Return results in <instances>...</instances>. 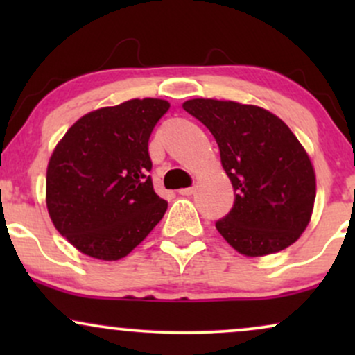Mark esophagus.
I'll return each instance as SVG.
<instances>
[{
    "instance_id": "34e87169",
    "label": "esophagus",
    "mask_w": 355,
    "mask_h": 355,
    "mask_svg": "<svg viewBox=\"0 0 355 355\" xmlns=\"http://www.w3.org/2000/svg\"><path fill=\"white\" fill-rule=\"evenodd\" d=\"M193 191H195L193 187H189V189H180V190H178V193H180V195H191Z\"/></svg>"
}]
</instances>
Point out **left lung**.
I'll return each instance as SVG.
<instances>
[{
	"mask_svg": "<svg viewBox=\"0 0 355 355\" xmlns=\"http://www.w3.org/2000/svg\"><path fill=\"white\" fill-rule=\"evenodd\" d=\"M183 110L214 135L234 187V207L215 227L235 250L260 257L284 250L311 222L315 173L279 116L254 105L195 98Z\"/></svg>",
	"mask_w": 355,
	"mask_h": 355,
	"instance_id": "left-lung-1",
	"label": "left lung"
}]
</instances>
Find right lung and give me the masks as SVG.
I'll list each match as a JSON object with an SVG mask.
<instances>
[{"label":"right lung","mask_w":355,"mask_h":355,"mask_svg":"<svg viewBox=\"0 0 355 355\" xmlns=\"http://www.w3.org/2000/svg\"><path fill=\"white\" fill-rule=\"evenodd\" d=\"M165 100H130L81 116L53 152L46 207L56 230L93 259L128 255L160 222L148 140Z\"/></svg>","instance_id":"add662e5"}]
</instances>
